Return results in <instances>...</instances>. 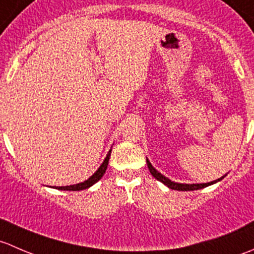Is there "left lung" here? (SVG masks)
Here are the masks:
<instances>
[{
    "mask_svg": "<svg viewBox=\"0 0 254 254\" xmlns=\"http://www.w3.org/2000/svg\"><path fill=\"white\" fill-rule=\"evenodd\" d=\"M146 162H147V167H148V170H150L151 175H152L153 177H155V178L157 179V181L162 182V183L165 184V186H167L168 188L175 189V190H183V191H188V190H196V189L205 188V187H207V186H211V184H214V183H216V182L221 181V179L224 178L225 176H226V175H225L224 177H221V178L216 179V181H214V182H209V183H200V184H184V183H176V182H172V181H171V179H168L167 177H165L163 175H161V173L158 172V171H156V168H153V167H152V165H151V162H150V161L147 160V158H146Z\"/></svg>",
    "mask_w": 254,
    "mask_h": 254,
    "instance_id": "obj_1",
    "label": "left lung"
}]
</instances>
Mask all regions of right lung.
Instances as JSON below:
<instances>
[{
	"label": "right lung",
	"mask_w": 254,
	"mask_h": 254,
	"mask_svg": "<svg viewBox=\"0 0 254 254\" xmlns=\"http://www.w3.org/2000/svg\"><path fill=\"white\" fill-rule=\"evenodd\" d=\"M111 152H112V150H109L108 155H107V157L104 158V161H103V163L101 165V167H99L98 170L93 173V175L89 177L87 181L82 182V183H78V184H73V186L56 187V189H60V190H83V189H87V188H89V187L93 186V184L97 183V182H98L99 179L103 177L104 173H106L107 167H108L109 157H111Z\"/></svg>",
	"instance_id": "add662e5"
}]
</instances>
